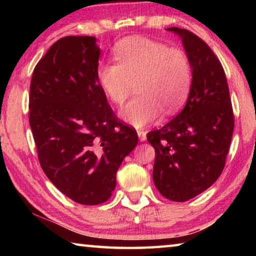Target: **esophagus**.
Listing matches in <instances>:
<instances>
[{"label":"esophagus","instance_id":"1","mask_svg":"<svg viewBox=\"0 0 256 256\" xmlns=\"http://www.w3.org/2000/svg\"><path fill=\"white\" fill-rule=\"evenodd\" d=\"M138 138H140V141H146V133L144 131H142V130H138Z\"/></svg>","mask_w":256,"mask_h":256}]
</instances>
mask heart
<instances>
[{
	"mask_svg": "<svg viewBox=\"0 0 256 256\" xmlns=\"http://www.w3.org/2000/svg\"><path fill=\"white\" fill-rule=\"evenodd\" d=\"M116 62H104L97 80L110 100L122 106L136 86L138 96L120 116L136 128H144L162 115L174 114L184 105L192 84V64L188 53L146 37L132 36L114 47Z\"/></svg>",
	"mask_w": 256,
	"mask_h": 256,
	"instance_id": "obj_1",
	"label": "heart"
}]
</instances>
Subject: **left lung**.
Returning a JSON list of instances; mask_svg holds the SVG:
<instances>
[{"mask_svg":"<svg viewBox=\"0 0 256 256\" xmlns=\"http://www.w3.org/2000/svg\"><path fill=\"white\" fill-rule=\"evenodd\" d=\"M178 34L192 64L188 102L175 118L146 134L154 148V182L168 200L185 202L222 175L230 146L234 112L227 78L219 58L196 34Z\"/></svg>","mask_w":256,"mask_h":256,"instance_id":"1","label":"left lung"}]
</instances>
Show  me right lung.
Wrapping results in <instances>:
<instances>
[{"instance_id": "obj_1", "label": "right lung", "mask_w": 256, "mask_h": 256, "mask_svg": "<svg viewBox=\"0 0 256 256\" xmlns=\"http://www.w3.org/2000/svg\"><path fill=\"white\" fill-rule=\"evenodd\" d=\"M100 50L92 36H68L32 72L29 124L38 160L64 196L84 206L106 202L138 134L112 112L97 80Z\"/></svg>"}]
</instances>
